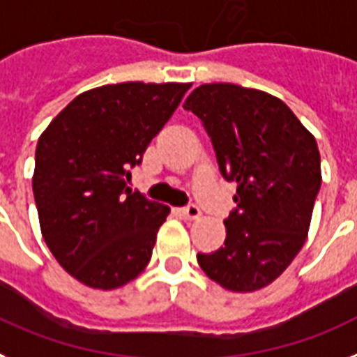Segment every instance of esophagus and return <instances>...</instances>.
Returning <instances> with one entry per match:
<instances>
[{
	"label": "esophagus",
	"mask_w": 357,
	"mask_h": 357,
	"mask_svg": "<svg viewBox=\"0 0 357 357\" xmlns=\"http://www.w3.org/2000/svg\"><path fill=\"white\" fill-rule=\"evenodd\" d=\"M182 217H184V219H188V220H197V219H200V210L199 208H197V206H188V208H184V210H182Z\"/></svg>",
	"instance_id": "esophagus-1"
}]
</instances>
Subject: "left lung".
I'll use <instances>...</instances> for the list:
<instances>
[{"label":"left lung","mask_w":357,"mask_h":357,"mask_svg":"<svg viewBox=\"0 0 357 357\" xmlns=\"http://www.w3.org/2000/svg\"><path fill=\"white\" fill-rule=\"evenodd\" d=\"M184 107L202 120L220 173L237 184L225 246L197 261L225 290H261L308 237L321 188L316 138L278 96L235 84L199 85Z\"/></svg>","instance_id":"8db88e82"}]
</instances>
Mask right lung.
<instances>
[{"label":"right lung","mask_w":357,"mask_h":357,"mask_svg":"<svg viewBox=\"0 0 357 357\" xmlns=\"http://www.w3.org/2000/svg\"><path fill=\"white\" fill-rule=\"evenodd\" d=\"M191 84H109L78 94L36 146L32 191L43 241L60 266L96 290L137 279L169 206L128 188L129 169Z\"/></svg>","instance_id":"add662e5"}]
</instances>
